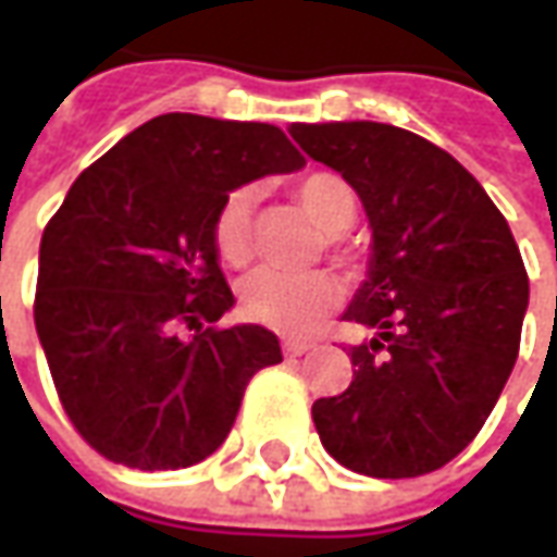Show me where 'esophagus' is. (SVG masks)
Listing matches in <instances>:
<instances>
[{"label": "esophagus", "instance_id": "esophagus-1", "mask_svg": "<svg viewBox=\"0 0 557 557\" xmlns=\"http://www.w3.org/2000/svg\"><path fill=\"white\" fill-rule=\"evenodd\" d=\"M310 347H313L310 342H283V354L286 357H301V354H308Z\"/></svg>", "mask_w": 557, "mask_h": 557}]
</instances>
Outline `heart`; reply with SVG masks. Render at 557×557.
Returning a JSON list of instances; mask_svg holds the SVG:
<instances>
[{
  "instance_id": "heart-1",
  "label": "heart",
  "mask_w": 557,
  "mask_h": 557,
  "mask_svg": "<svg viewBox=\"0 0 557 557\" xmlns=\"http://www.w3.org/2000/svg\"><path fill=\"white\" fill-rule=\"evenodd\" d=\"M293 200L317 228L329 234V256L344 268H357V259L344 249L342 234L354 228L359 213L357 191L338 173L317 170L295 180ZM213 247L219 259L240 268L252 259L256 247V219H252V188L228 191L213 219ZM338 305V286L326 274H283L262 268L249 274L240 286L244 317L259 326L283 335H305L317 326L329 310Z\"/></svg>"
}]
</instances>
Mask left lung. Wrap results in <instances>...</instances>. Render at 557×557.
<instances>
[{"mask_svg": "<svg viewBox=\"0 0 557 557\" xmlns=\"http://www.w3.org/2000/svg\"><path fill=\"white\" fill-rule=\"evenodd\" d=\"M313 161L357 188L372 222L369 280L344 320L350 387L317 399L320 442L372 479H414L467 448L512 374L528 271L485 188L430 139L377 121L293 124Z\"/></svg>", "mask_w": 557, "mask_h": 557, "instance_id": "left-lung-1", "label": "left lung"}]
</instances>
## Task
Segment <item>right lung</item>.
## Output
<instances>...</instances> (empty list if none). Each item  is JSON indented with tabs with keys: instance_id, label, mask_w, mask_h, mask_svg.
Segmentation results:
<instances>
[{
	"instance_id": "add662e5",
	"label": "right lung",
	"mask_w": 557,
	"mask_h": 557,
	"mask_svg": "<svg viewBox=\"0 0 557 557\" xmlns=\"http://www.w3.org/2000/svg\"><path fill=\"white\" fill-rule=\"evenodd\" d=\"M301 164L280 127L168 112L72 183L41 234L33 317L60 406L106 460L195 467L283 359L268 329L215 326L234 295L213 219L237 185Z\"/></svg>"
}]
</instances>
